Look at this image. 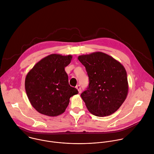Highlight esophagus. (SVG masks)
Segmentation results:
<instances>
[{"label": "esophagus", "mask_w": 154, "mask_h": 154, "mask_svg": "<svg viewBox=\"0 0 154 154\" xmlns=\"http://www.w3.org/2000/svg\"><path fill=\"white\" fill-rule=\"evenodd\" d=\"M76 89L78 90V91H79V93H81V86H80L79 85H77V86L76 87Z\"/></svg>", "instance_id": "1"}]
</instances>
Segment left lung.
I'll list each match as a JSON object with an SVG mask.
<instances>
[{
  "mask_svg": "<svg viewBox=\"0 0 154 154\" xmlns=\"http://www.w3.org/2000/svg\"><path fill=\"white\" fill-rule=\"evenodd\" d=\"M89 78L87 89L81 96L88 110L98 117L115 112L125 100L128 93L126 71L112 57L96 52L78 57Z\"/></svg>",
  "mask_w": 154,
  "mask_h": 154,
  "instance_id": "obj_1",
  "label": "left lung"
}]
</instances>
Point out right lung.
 <instances>
[{"instance_id": "add662e5", "label": "right lung", "mask_w": 154, "mask_h": 154, "mask_svg": "<svg viewBox=\"0 0 154 154\" xmlns=\"http://www.w3.org/2000/svg\"><path fill=\"white\" fill-rule=\"evenodd\" d=\"M72 55L51 54L38 61L28 73L25 90L32 106L40 113L51 117L63 114L70 97L78 93L69 84L65 71Z\"/></svg>"}]
</instances>
